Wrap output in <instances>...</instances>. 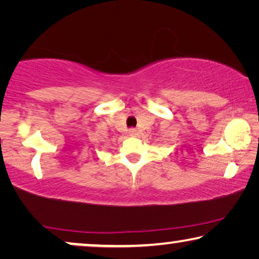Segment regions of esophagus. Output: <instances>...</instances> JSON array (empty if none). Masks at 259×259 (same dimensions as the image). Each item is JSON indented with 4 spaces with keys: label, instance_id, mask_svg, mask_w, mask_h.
<instances>
[{
    "label": "esophagus",
    "instance_id": "obj_1",
    "mask_svg": "<svg viewBox=\"0 0 259 259\" xmlns=\"http://www.w3.org/2000/svg\"><path fill=\"white\" fill-rule=\"evenodd\" d=\"M128 134L131 137H136L137 134H138V132H137V130L136 128H130V131H128Z\"/></svg>",
    "mask_w": 259,
    "mask_h": 259
}]
</instances>
